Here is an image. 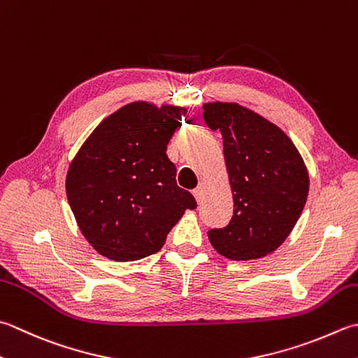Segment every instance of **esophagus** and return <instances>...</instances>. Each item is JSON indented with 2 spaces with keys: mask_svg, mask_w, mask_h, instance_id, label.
I'll use <instances>...</instances> for the list:
<instances>
[{
  "mask_svg": "<svg viewBox=\"0 0 358 358\" xmlns=\"http://www.w3.org/2000/svg\"><path fill=\"white\" fill-rule=\"evenodd\" d=\"M192 194H194V197H195V200H197L199 203L203 200V195H205V185L203 183H200L197 187L194 189L192 191Z\"/></svg>",
  "mask_w": 358,
  "mask_h": 358,
  "instance_id": "34e87169",
  "label": "esophagus"
}]
</instances>
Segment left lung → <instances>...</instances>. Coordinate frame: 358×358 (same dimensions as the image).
Returning a JSON list of instances; mask_svg holds the SVG:
<instances>
[{
    "label": "left lung",
    "instance_id": "left-lung-1",
    "mask_svg": "<svg viewBox=\"0 0 358 358\" xmlns=\"http://www.w3.org/2000/svg\"><path fill=\"white\" fill-rule=\"evenodd\" d=\"M203 119L222 133L234 200L229 223L209 229V242L231 261L267 256L289 237L306 205L303 157L278 125L239 103H205Z\"/></svg>",
    "mask_w": 358,
    "mask_h": 358
}]
</instances>
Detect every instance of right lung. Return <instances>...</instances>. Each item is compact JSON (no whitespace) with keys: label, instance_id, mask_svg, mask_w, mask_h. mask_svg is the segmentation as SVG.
Segmentation results:
<instances>
[{"label":"right lung","instance_id":"add662e5","mask_svg":"<svg viewBox=\"0 0 358 358\" xmlns=\"http://www.w3.org/2000/svg\"><path fill=\"white\" fill-rule=\"evenodd\" d=\"M186 108L131 102L105 117L69 164L66 197L97 253L130 262L155 255L197 203L177 186L166 150Z\"/></svg>","mask_w":358,"mask_h":358}]
</instances>
